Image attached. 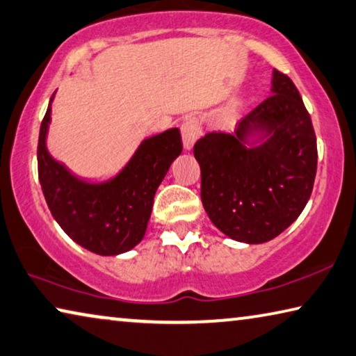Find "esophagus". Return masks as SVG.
<instances>
[{
  "label": "esophagus",
  "instance_id": "34e87169",
  "mask_svg": "<svg viewBox=\"0 0 356 356\" xmlns=\"http://www.w3.org/2000/svg\"><path fill=\"white\" fill-rule=\"evenodd\" d=\"M180 133H182V143H184V149L190 150L193 147L196 140L201 136V127L198 118L190 117L187 120H184L182 127H180Z\"/></svg>",
  "mask_w": 356,
  "mask_h": 356
}]
</instances>
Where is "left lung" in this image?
Segmentation results:
<instances>
[{
  "instance_id": "1",
  "label": "left lung",
  "mask_w": 356,
  "mask_h": 356,
  "mask_svg": "<svg viewBox=\"0 0 356 356\" xmlns=\"http://www.w3.org/2000/svg\"><path fill=\"white\" fill-rule=\"evenodd\" d=\"M270 93L233 134L207 133L193 147L209 218L245 244H263L289 228L317 172V139L295 83L274 70Z\"/></svg>"
}]
</instances>
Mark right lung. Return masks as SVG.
Segmentation results:
<instances>
[{
    "label": "right lung",
    "instance_id": "1",
    "mask_svg": "<svg viewBox=\"0 0 356 356\" xmlns=\"http://www.w3.org/2000/svg\"><path fill=\"white\" fill-rule=\"evenodd\" d=\"M50 98L39 129L38 172L44 198L56 223L83 249L115 257L144 239L156 188L182 152L179 128L140 140L120 171L104 180L79 177L49 154Z\"/></svg>",
    "mask_w": 356,
    "mask_h": 356
}]
</instances>
